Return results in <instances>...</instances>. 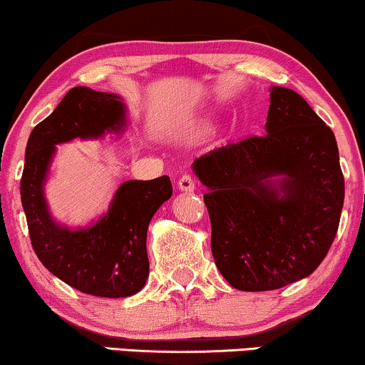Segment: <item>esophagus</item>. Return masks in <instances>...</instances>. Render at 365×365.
<instances>
[{"label": "esophagus", "mask_w": 365, "mask_h": 365, "mask_svg": "<svg viewBox=\"0 0 365 365\" xmlns=\"http://www.w3.org/2000/svg\"><path fill=\"white\" fill-rule=\"evenodd\" d=\"M178 187L181 189V191L192 192L194 189H196V181H194L192 176H189V174H184V176H181V179L178 181Z\"/></svg>", "instance_id": "1"}]
</instances>
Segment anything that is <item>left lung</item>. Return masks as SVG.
I'll return each mask as SVG.
<instances>
[{"label":"left lung","instance_id":"8db88e82","mask_svg":"<svg viewBox=\"0 0 365 365\" xmlns=\"http://www.w3.org/2000/svg\"><path fill=\"white\" fill-rule=\"evenodd\" d=\"M266 131L192 164L207 187L214 262L232 287L249 292L281 289L316 271L344 204L336 136L301 94L271 89ZM281 173L277 188L270 178Z\"/></svg>","mask_w":365,"mask_h":365}]
</instances>
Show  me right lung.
<instances>
[{"label": "right lung", "instance_id": "obj_1", "mask_svg": "<svg viewBox=\"0 0 365 365\" xmlns=\"http://www.w3.org/2000/svg\"><path fill=\"white\" fill-rule=\"evenodd\" d=\"M123 124L124 106L118 96L84 86L69 89L29 134L21 176V204L38 259L68 286L98 297H128L144 287L149 276L148 226L171 197V179L123 182L101 221L79 231L53 221L43 184L54 144L99 138L104 131H119Z\"/></svg>", "mask_w": 365, "mask_h": 365}]
</instances>
